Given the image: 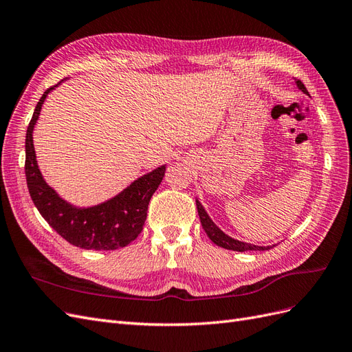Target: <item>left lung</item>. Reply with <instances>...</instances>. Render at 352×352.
Instances as JSON below:
<instances>
[{
  "label": "left lung",
  "mask_w": 352,
  "mask_h": 352,
  "mask_svg": "<svg viewBox=\"0 0 352 352\" xmlns=\"http://www.w3.org/2000/svg\"><path fill=\"white\" fill-rule=\"evenodd\" d=\"M296 82V87L300 88L304 94H308L307 88L304 87V83L300 79H295ZM197 210H198V214H199V220H201V225L202 229L206 230V233L208 235V238L214 242L219 247L225 248V250H232V251H265V250H270V247H258V245H252V243H247V242H241L233 239L230 236H228L225 232H221L216 225L214 221L210 219V216L207 214V211L204 210V207L201 206V202L197 199Z\"/></svg>",
  "instance_id": "left-lung-1"
}]
</instances>
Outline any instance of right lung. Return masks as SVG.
Here are the masks:
<instances>
[{"instance_id":"add662e5","label":"right lung","mask_w":352,"mask_h":352,"mask_svg":"<svg viewBox=\"0 0 352 352\" xmlns=\"http://www.w3.org/2000/svg\"><path fill=\"white\" fill-rule=\"evenodd\" d=\"M57 85L42 94L28 126L25 172L30 198L48 225L74 247L105 251L123 248L141 233L146 220L148 204L162 184L166 166H160L136 179L119 195L98 206L79 208L60 198L56 190L47 185L39 172L32 138L42 104Z\"/></svg>"}]
</instances>
